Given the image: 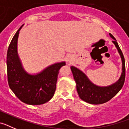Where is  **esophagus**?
I'll list each match as a JSON object with an SVG mask.
<instances>
[{
	"label": "esophagus",
	"instance_id": "1",
	"mask_svg": "<svg viewBox=\"0 0 129 129\" xmlns=\"http://www.w3.org/2000/svg\"><path fill=\"white\" fill-rule=\"evenodd\" d=\"M72 59L71 58H68V59H67V62H68V63H70V62H72Z\"/></svg>",
	"mask_w": 129,
	"mask_h": 129
}]
</instances>
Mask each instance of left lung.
Wrapping results in <instances>:
<instances>
[{
  "label": "left lung",
  "instance_id": "obj_1",
  "mask_svg": "<svg viewBox=\"0 0 129 129\" xmlns=\"http://www.w3.org/2000/svg\"><path fill=\"white\" fill-rule=\"evenodd\" d=\"M109 34L110 37L114 39L112 42L115 44L116 48L118 49L122 61V73L118 81L114 83L113 85L108 86L101 87L97 86L88 79L83 72L76 67H71V70L72 72L74 80L76 81L79 96L82 100L90 104L100 105L109 101L122 88L125 82V58L118 43L116 41V39L112 34Z\"/></svg>",
  "mask_w": 129,
  "mask_h": 129
}]
</instances>
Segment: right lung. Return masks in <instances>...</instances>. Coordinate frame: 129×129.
<instances>
[{"label":"right lung","instance_id":"1","mask_svg":"<svg viewBox=\"0 0 129 129\" xmlns=\"http://www.w3.org/2000/svg\"><path fill=\"white\" fill-rule=\"evenodd\" d=\"M22 26L13 36L7 52L8 85L15 95L23 103L31 105L44 104L54 95L59 71L66 64L65 62L53 64L37 75L26 72L17 53L18 37Z\"/></svg>","mask_w":129,"mask_h":129}]
</instances>
